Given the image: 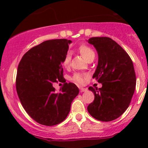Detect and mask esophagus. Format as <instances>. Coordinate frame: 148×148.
<instances>
[{"mask_svg": "<svg viewBox=\"0 0 148 148\" xmlns=\"http://www.w3.org/2000/svg\"><path fill=\"white\" fill-rule=\"evenodd\" d=\"M86 90H87V89H86V88H80V92H86Z\"/></svg>", "mask_w": 148, "mask_h": 148, "instance_id": "obj_1", "label": "esophagus"}]
</instances>
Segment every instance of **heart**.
<instances>
[{"label": "heart", "mask_w": 148, "mask_h": 148, "mask_svg": "<svg viewBox=\"0 0 148 148\" xmlns=\"http://www.w3.org/2000/svg\"><path fill=\"white\" fill-rule=\"evenodd\" d=\"M78 51H79L80 53L84 57V58L86 59L88 61L94 58L95 56V53L94 51L87 45L80 46L79 49H78ZM70 62L71 56L69 53H67L64 56L63 60H62V65H63L64 67H68L69 64H70ZM86 77V75H85V74L76 73V74H74V75H73L72 80L74 82H75L78 84H83L84 83Z\"/></svg>", "instance_id": "b5f03b06"}]
</instances>
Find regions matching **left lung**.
Segmentation results:
<instances>
[{
	"mask_svg": "<svg viewBox=\"0 0 148 148\" xmlns=\"http://www.w3.org/2000/svg\"><path fill=\"white\" fill-rule=\"evenodd\" d=\"M88 43L98 53V64L92 78L102 87L88 88L94 92L95 99L88 105V111L100 121H112L123 115L133 97L136 84L133 62L110 37H91Z\"/></svg>",
	"mask_w": 148,
	"mask_h": 148,
	"instance_id": "left-lung-1",
	"label": "left lung"
}]
</instances>
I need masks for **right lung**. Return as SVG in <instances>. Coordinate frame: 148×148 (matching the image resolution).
I'll use <instances>...</instances> for the list:
<instances>
[{"label":"right lung","instance_id":"obj_1","mask_svg":"<svg viewBox=\"0 0 148 148\" xmlns=\"http://www.w3.org/2000/svg\"><path fill=\"white\" fill-rule=\"evenodd\" d=\"M71 40H47L28 51L18 64L16 89L22 106L35 121L53 126L67 118L79 90L64 83L56 92L54 83L65 81L62 64Z\"/></svg>","mask_w":148,"mask_h":148}]
</instances>
